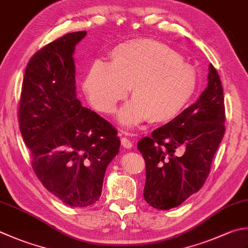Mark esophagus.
Returning <instances> with one entry per match:
<instances>
[{"instance_id": "obj_1", "label": "esophagus", "mask_w": 248, "mask_h": 248, "mask_svg": "<svg viewBox=\"0 0 248 248\" xmlns=\"http://www.w3.org/2000/svg\"><path fill=\"white\" fill-rule=\"evenodd\" d=\"M121 145H123L124 148L130 149V148H132L133 143L131 142V140L128 138H123V139H121Z\"/></svg>"}]
</instances>
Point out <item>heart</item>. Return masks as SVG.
<instances>
[{
  "instance_id": "heart-1",
  "label": "heart",
  "mask_w": 248,
  "mask_h": 248,
  "mask_svg": "<svg viewBox=\"0 0 248 248\" xmlns=\"http://www.w3.org/2000/svg\"><path fill=\"white\" fill-rule=\"evenodd\" d=\"M132 100L118 111L125 128L149 120H171L185 108L197 86V73L181 56L161 42L138 38L116 46L110 63L93 61L87 69L82 89L101 113H113L128 94Z\"/></svg>"
}]
</instances>
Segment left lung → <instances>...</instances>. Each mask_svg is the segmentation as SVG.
Instances as JSON below:
<instances>
[{"instance_id":"left-lung-1","label":"left lung","mask_w":248,"mask_h":248,"mask_svg":"<svg viewBox=\"0 0 248 248\" xmlns=\"http://www.w3.org/2000/svg\"><path fill=\"white\" fill-rule=\"evenodd\" d=\"M207 81L196 103L138 143L146 163L144 199L157 210L181 205L200 190L224 138V91L213 64Z\"/></svg>"}]
</instances>
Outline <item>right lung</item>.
<instances>
[{"label": "right lung", "mask_w": 248, "mask_h": 248, "mask_svg": "<svg viewBox=\"0 0 248 248\" xmlns=\"http://www.w3.org/2000/svg\"><path fill=\"white\" fill-rule=\"evenodd\" d=\"M86 34L67 33L31 58L19 104L20 132L34 172L72 207L99 200L106 168L120 147L117 130L77 98L73 55Z\"/></svg>", "instance_id": "obj_1"}]
</instances>
